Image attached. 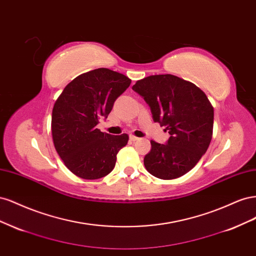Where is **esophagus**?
I'll return each instance as SVG.
<instances>
[{
	"instance_id": "obj_1",
	"label": "esophagus",
	"mask_w": 256,
	"mask_h": 256,
	"mask_svg": "<svg viewBox=\"0 0 256 256\" xmlns=\"http://www.w3.org/2000/svg\"><path fill=\"white\" fill-rule=\"evenodd\" d=\"M129 138H130V140L132 141V142H134V141H138V136H129Z\"/></svg>"
}]
</instances>
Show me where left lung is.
I'll return each instance as SVG.
<instances>
[{"mask_svg":"<svg viewBox=\"0 0 256 256\" xmlns=\"http://www.w3.org/2000/svg\"><path fill=\"white\" fill-rule=\"evenodd\" d=\"M132 90L150 106L154 122L166 127V144L150 141L144 157L147 171L174 180L196 166L212 136L214 108L196 84L173 74H154L136 81Z\"/></svg>","mask_w":256,"mask_h":256,"instance_id":"1","label":"left lung"}]
</instances>
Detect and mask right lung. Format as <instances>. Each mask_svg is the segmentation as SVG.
Returning a JSON list of instances; mask_svg holds the SVG:
<instances>
[{
	"label": "right lung",
	"mask_w": 256,
	"mask_h": 256,
	"mask_svg": "<svg viewBox=\"0 0 256 256\" xmlns=\"http://www.w3.org/2000/svg\"><path fill=\"white\" fill-rule=\"evenodd\" d=\"M131 83L108 68L82 74L66 85L52 110L54 147L65 166L83 180H98L112 172L116 154L128 134L112 136L96 126L106 118L114 102Z\"/></svg>",
	"instance_id": "right-lung-1"
}]
</instances>
